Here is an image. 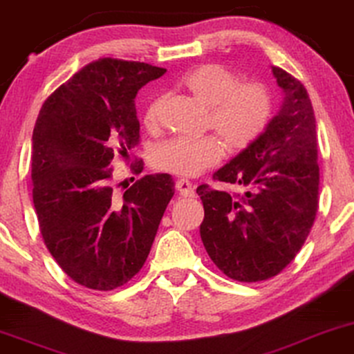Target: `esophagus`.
<instances>
[{
  "instance_id": "1",
  "label": "esophagus",
  "mask_w": 354,
  "mask_h": 354,
  "mask_svg": "<svg viewBox=\"0 0 354 354\" xmlns=\"http://www.w3.org/2000/svg\"><path fill=\"white\" fill-rule=\"evenodd\" d=\"M176 191L180 192V196H183V197H194L196 196L194 186H192L187 180H178L176 181Z\"/></svg>"
}]
</instances>
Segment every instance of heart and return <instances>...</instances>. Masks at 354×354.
Here are the masks:
<instances>
[{"instance_id":"1","label":"heart","mask_w":354,"mask_h":354,"mask_svg":"<svg viewBox=\"0 0 354 354\" xmlns=\"http://www.w3.org/2000/svg\"><path fill=\"white\" fill-rule=\"evenodd\" d=\"M181 87L209 108V126L230 152L249 147L263 131L272 116V97L261 82H239L238 75L220 64H202L187 71ZM162 98L149 103L144 122L149 129L158 124ZM221 145L212 136L201 139L174 138L155 152V167L176 176L192 178L220 162Z\"/></svg>"}]
</instances>
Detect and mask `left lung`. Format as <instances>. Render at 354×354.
Wrapping results in <instances>:
<instances>
[{"label": "left lung", "mask_w": 354, "mask_h": 354, "mask_svg": "<svg viewBox=\"0 0 354 354\" xmlns=\"http://www.w3.org/2000/svg\"><path fill=\"white\" fill-rule=\"evenodd\" d=\"M285 93L277 116L254 142L214 174L244 194L197 187L201 238L212 261L236 281L268 280L296 257L319 207L317 133L303 84L273 68Z\"/></svg>", "instance_id": "obj_1"}]
</instances>
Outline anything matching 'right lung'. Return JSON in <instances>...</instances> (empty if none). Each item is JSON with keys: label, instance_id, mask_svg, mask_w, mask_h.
<instances>
[{"label": "right lung", "instance_id": "add662e5", "mask_svg": "<svg viewBox=\"0 0 354 354\" xmlns=\"http://www.w3.org/2000/svg\"><path fill=\"white\" fill-rule=\"evenodd\" d=\"M165 73L139 61H92L46 98L35 121L32 196L41 238L86 288L110 291L133 279L174 194L169 174H147L121 196L113 189V158L139 144L136 93ZM142 169V160L131 163L134 174Z\"/></svg>", "mask_w": 354, "mask_h": 354}]
</instances>
